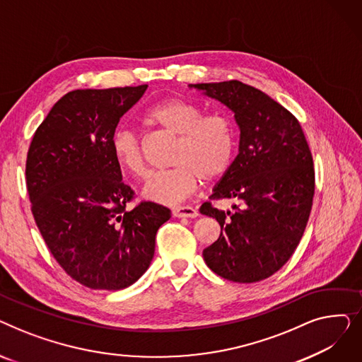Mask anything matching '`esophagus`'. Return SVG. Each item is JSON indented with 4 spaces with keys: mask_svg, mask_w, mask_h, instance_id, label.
<instances>
[{
    "mask_svg": "<svg viewBox=\"0 0 362 362\" xmlns=\"http://www.w3.org/2000/svg\"><path fill=\"white\" fill-rule=\"evenodd\" d=\"M171 213H173L175 217H179V218H182V217L195 218V217H198V214H199V213L195 210V208L187 206V205H185V206H175L173 210H171Z\"/></svg>",
    "mask_w": 362,
    "mask_h": 362,
    "instance_id": "esophagus-1",
    "label": "esophagus"
}]
</instances>
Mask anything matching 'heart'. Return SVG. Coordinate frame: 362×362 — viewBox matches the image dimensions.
I'll return each instance as SVG.
<instances>
[{"label": "heart", "mask_w": 362, "mask_h": 362, "mask_svg": "<svg viewBox=\"0 0 362 362\" xmlns=\"http://www.w3.org/2000/svg\"><path fill=\"white\" fill-rule=\"evenodd\" d=\"M144 119L148 124L176 135L170 160L175 165L148 177L142 191L146 199L177 204L195 191L201 179L216 180L230 168L236 135L232 120L224 112H204L198 103L168 97L151 104L144 111ZM110 148L123 171L136 177L145 175L142 144L135 130L117 127L111 135Z\"/></svg>", "instance_id": "b5f03b06"}]
</instances>
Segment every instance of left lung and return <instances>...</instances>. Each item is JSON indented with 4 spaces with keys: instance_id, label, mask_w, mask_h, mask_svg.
I'll return each mask as SVG.
<instances>
[{
    "instance_id": "8db88e82",
    "label": "left lung",
    "mask_w": 362,
    "mask_h": 362,
    "mask_svg": "<svg viewBox=\"0 0 362 362\" xmlns=\"http://www.w3.org/2000/svg\"><path fill=\"white\" fill-rule=\"evenodd\" d=\"M194 86L229 107L240 130L238 157L199 208L221 227L204 259L223 279L264 280L292 257L310 218L315 170L307 138L289 110L254 86L239 81ZM227 197L241 202L235 214L212 205Z\"/></svg>"
}]
</instances>
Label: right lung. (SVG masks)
<instances>
[{
	"label": "right lung",
	"mask_w": 362,
	"mask_h": 362,
	"mask_svg": "<svg viewBox=\"0 0 362 362\" xmlns=\"http://www.w3.org/2000/svg\"><path fill=\"white\" fill-rule=\"evenodd\" d=\"M148 85L76 89L36 129L26 158L30 210L60 267L89 289L120 291L149 267L171 213L122 180L110 139Z\"/></svg>",
	"instance_id": "right-lung-1"
}]
</instances>
